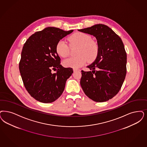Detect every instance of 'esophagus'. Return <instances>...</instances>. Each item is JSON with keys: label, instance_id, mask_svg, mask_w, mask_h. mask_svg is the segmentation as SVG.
I'll return each instance as SVG.
<instances>
[{"label": "esophagus", "instance_id": "esophagus-1", "mask_svg": "<svg viewBox=\"0 0 147 147\" xmlns=\"http://www.w3.org/2000/svg\"><path fill=\"white\" fill-rule=\"evenodd\" d=\"M79 71L78 69H76V68H73V71L74 72H75V71Z\"/></svg>", "mask_w": 147, "mask_h": 147}]
</instances>
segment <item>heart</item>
<instances>
[{
	"label": "heart",
	"mask_w": 147,
	"mask_h": 147,
	"mask_svg": "<svg viewBox=\"0 0 147 147\" xmlns=\"http://www.w3.org/2000/svg\"><path fill=\"white\" fill-rule=\"evenodd\" d=\"M71 46L79 45L80 48L78 52L79 55L69 57L63 61V66L67 67L78 68L84 66L86 62L94 61L98 53V47L96 43L92 40L91 37L82 32H76L69 38ZM56 51L58 55L66 57L69 55V46L64 40H60L56 46Z\"/></svg>",
	"instance_id": "b5f03b06"
}]
</instances>
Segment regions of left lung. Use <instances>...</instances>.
<instances>
[{
	"instance_id": "obj_1",
	"label": "left lung",
	"mask_w": 147,
	"mask_h": 147,
	"mask_svg": "<svg viewBox=\"0 0 147 147\" xmlns=\"http://www.w3.org/2000/svg\"><path fill=\"white\" fill-rule=\"evenodd\" d=\"M78 31L94 36L98 47L96 60L87 66L92 71H81V87L93 101H107L119 91L126 76L127 57L124 44L119 36L104 24ZM96 67L98 71L95 70Z\"/></svg>"
}]
</instances>
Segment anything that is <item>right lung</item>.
I'll return each mask as SVG.
<instances>
[{
    "label": "right lung",
    "mask_w": 147,
    "mask_h": 147,
    "mask_svg": "<svg viewBox=\"0 0 147 147\" xmlns=\"http://www.w3.org/2000/svg\"><path fill=\"white\" fill-rule=\"evenodd\" d=\"M73 31L47 27L36 32L24 45L19 65L20 75L26 90L36 100L52 102L64 91L66 81L73 71L60 65L56 46ZM51 69L56 73L52 74Z\"/></svg>",
    "instance_id": "right-lung-1"
}]
</instances>
